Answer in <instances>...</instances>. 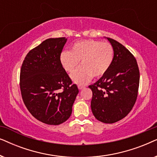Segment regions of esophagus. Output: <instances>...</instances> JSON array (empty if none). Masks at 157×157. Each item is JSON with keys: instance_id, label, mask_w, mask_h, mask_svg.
<instances>
[{"instance_id": "34e87169", "label": "esophagus", "mask_w": 157, "mask_h": 157, "mask_svg": "<svg viewBox=\"0 0 157 157\" xmlns=\"http://www.w3.org/2000/svg\"><path fill=\"white\" fill-rule=\"evenodd\" d=\"M78 89H79V90H81V89H84L85 86H84L78 85Z\"/></svg>"}]
</instances>
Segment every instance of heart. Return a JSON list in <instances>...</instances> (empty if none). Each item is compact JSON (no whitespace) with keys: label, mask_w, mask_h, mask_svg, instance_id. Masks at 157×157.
Wrapping results in <instances>:
<instances>
[{"label":"heart","mask_w":157,"mask_h":157,"mask_svg":"<svg viewBox=\"0 0 157 157\" xmlns=\"http://www.w3.org/2000/svg\"><path fill=\"white\" fill-rule=\"evenodd\" d=\"M114 51L108 42L84 40L73 45L71 51H63L61 62L64 69L72 73L81 61V66L71 75L78 84H85L91 77L99 78L108 71L113 61Z\"/></svg>","instance_id":"heart-1"}]
</instances>
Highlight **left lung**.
Returning <instances> with one entry per match:
<instances>
[{
    "mask_svg": "<svg viewBox=\"0 0 157 157\" xmlns=\"http://www.w3.org/2000/svg\"><path fill=\"white\" fill-rule=\"evenodd\" d=\"M107 39L114 51L113 63L108 71L89 87L93 93L94 116L103 123L113 124L126 117L134 107L140 74L132 53L116 40Z\"/></svg>",
    "mask_w": 157,
    "mask_h": 157,
    "instance_id": "obj_1",
    "label": "left lung"
}]
</instances>
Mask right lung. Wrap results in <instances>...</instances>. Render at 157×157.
Masks as SVG:
<instances>
[{
	"instance_id": "add662e5",
	"label": "right lung",
	"mask_w": 157,
	"mask_h": 157,
	"mask_svg": "<svg viewBox=\"0 0 157 157\" xmlns=\"http://www.w3.org/2000/svg\"><path fill=\"white\" fill-rule=\"evenodd\" d=\"M66 40L64 37L44 40L28 53L21 68L24 104L33 117L48 125H59L70 117L78 93L61 62Z\"/></svg>"
}]
</instances>
